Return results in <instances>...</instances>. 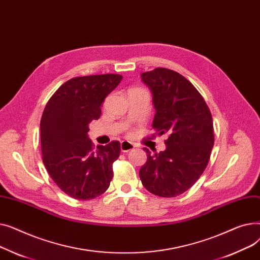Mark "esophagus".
<instances>
[{"label":"esophagus","instance_id":"1","mask_svg":"<svg viewBox=\"0 0 260 260\" xmlns=\"http://www.w3.org/2000/svg\"><path fill=\"white\" fill-rule=\"evenodd\" d=\"M134 148H135V145L132 142H128V141L121 142V151L123 153H128L129 151H133Z\"/></svg>","mask_w":260,"mask_h":260}]
</instances>
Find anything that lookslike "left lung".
Returning a JSON list of instances; mask_svg holds the SVG:
<instances>
[{"label": "left lung", "mask_w": 260, "mask_h": 260, "mask_svg": "<svg viewBox=\"0 0 260 260\" xmlns=\"http://www.w3.org/2000/svg\"><path fill=\"white\" fill-rule=\"evenodd\" d=\"M153 93L155 134L167 135L165 152L147 153L139 171L143 186L159 197L179 196L200 178L214 145L213 118L200 92L182 75L158 67L141 74Z\"/></svg>", "instance_id": "8db88e82"}]
</instances>
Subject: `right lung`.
Returning <instances> with one entry per match:
<instances>
[{
    "instance_id": "1",
    "label": "right lung",
    "mask_w": 260,
    "mask_h": 260,
    "mask_svg": "<svg viewBox=\"0 0 260 260\" xmlns=\"http://www.w3.org/2000/svg\"><path fill=\"white\" fill-rule=\"evenodd\" d=\"M122 78L116 74L73 78L46 103L40 123L42 159L54 183L72 198L93 199L111 184L121 144L112 141L94 148L87 133Z\"/></svg>"
}]
</instances>
